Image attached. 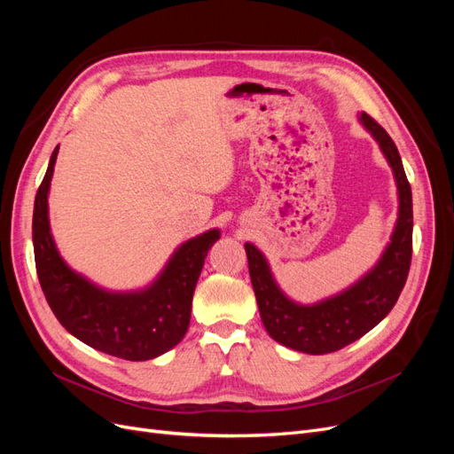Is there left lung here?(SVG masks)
<instances>
[{"label":"left lung","instance_id":"1","mask_svg":"<svg viewBox=\"0 0 454 454\" xmlns=\"http://www.w3.org/2000/svg\"><path fill=\"white\" fill-rule=\"evenodd\" d=\"M360 122L377 140L392 167L397 199V222L379 263L340 294L314 305H299L274 280L265 255L246 242L250 278L261 320L267 333L280 345L305 354H329L364 337L387 316L400 297L413 254V197L402 157L388 132L367 114Z\"/></svg>","mask_w":454,"mask_h":454}]
</instances>
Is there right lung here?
<instances>
[{
    "label": "right lung",
    "instance_id": "1",
    "mask_svg": "<svg viewBox=\"0 0 454 454\" xmlns=\"http://www.w3.org/2000/svg\"><path fill=\"white\" fill-rule=\"evenodd\" d=\"M57 155L54 147L32 222L37 278L47 303L66 332L89 347L130 362L157 358L187 333L195 286L219 231L210 229L184 242L144 290L107 292L67 267L52 240L47 197Z\"/></svg>",
    "mask_w": 454,
    "mask_h": 454
}]
</instances>
